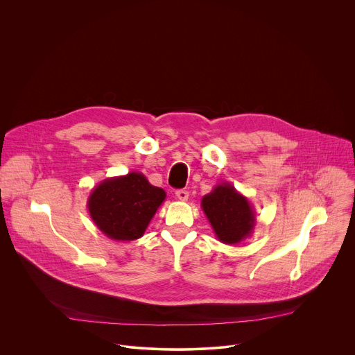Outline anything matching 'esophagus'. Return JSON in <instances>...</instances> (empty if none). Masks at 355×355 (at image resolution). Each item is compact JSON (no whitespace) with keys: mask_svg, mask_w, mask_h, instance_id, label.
<instances>
[{"mask_svg":"<svg viewBox=\"0 0 355 355\" xmlns=\"http://www.w3.org/2000/svg\"><path fill=\"white\" fill-rule=\"evenodd\" d=\"M175 196H177V199L185 202V200H188L189 193H188V191H185V189H178V191L175 192Z\"/></svg>","mask_w":355,"mask_h":355,"instance_id":"esophagus-1","label":"esophagus"}]
</instances>
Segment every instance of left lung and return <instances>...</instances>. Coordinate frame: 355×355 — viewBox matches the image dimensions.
Returning <instances> with one entry per match:
<instances>
[{
    "mask_svg": "<svg viewBox=\"0 0 355 355\" xmlns=\"http://www.w3.org/2000/svg\"><path fill=\"white\" fill-rule=\"evenodd\" d=\"M200 208L219 241L225 244H237L254 232L256 211L230 182L218 184L202 198Z\"/></svg>",
    "mask_w": 355,
    "mask_h": 355,
    "instance_id": "obj_1",
    "label": "left lung"
}]
</instances>
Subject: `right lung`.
Masks as SVG:
<instances>
[{
  "label": "right lung",
  "mask_w": 355,
  "mask_h": 355,
  "mask_svg": "<svg viewBox=\"0 0 355 355\" xmlns=\"http://www.w3.org/2000/svg\"><path fill=\"white\" fill-rule=\"evenodd\" d=\"M166 199L163 188L151 185L137 171L107 178L89 193L87 208L96 227L112 240L140 239Z\"/></svg>",
  "instance_id": "1"
}]
</instances>
